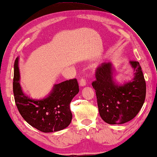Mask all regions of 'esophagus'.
<instances>
[{"label": "esophagus", "instance_id": "esophagus-1", "mask_svg": "<svg viewBox=\"0 0 157 157\" xmlns=\"http://www.w3.org/2000/svg\"><path fill=\"white\" fill-rule=\"evenodd\" d=\"M79 84H80V86L81 87H84V86H86V84H87V83H86V81L85 80L84 78H82L81 80H80V81H79Z\"/></svg>", "mask_w": 157, "mask_h": 157}]
</instances>
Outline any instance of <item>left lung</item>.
I'll use <instances>...</instances> for the list:
<instances>
[{
    "label": "left lung",
    "mask_w": 157,
    "mask_h": 157,
    "mask_svg": "<svg viewBox=\"0 0 157 157\" xmlns=\"http://www.w3.org/2000/svg\"><path fill=\"white\" fill-rule=\"evenodd\" d=\"M134 78L123 85L114 81V67L103 63L96 70V81L92 83L97 95L99 114L109 124H123L133 119L144 105L146 84L141 66L130 61Z\"/></svg>",
    "instance_id": "8db88e82"
}]
</instances>
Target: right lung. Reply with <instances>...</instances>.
Masks as SVG:
<instances>
[{"mask_svg":"<svg viewBox=\"0 0 157 157\" xmlns=\"http://www.w3.org/2000/svg\"><path fill=\"white\" fill-rule=\"evenodd\" d=\"M18 60L17 57L13 65V92L22 117L30 125L43 132H54L67 128L72 119L70 104L79 92L76 79L55 84L45 98L32 99L23 92L19 83Z\"/></svg>","mask_w":157,"mask_h":157,"instance_id":"right-lung-1","label":"right lung"}]
</instances>
